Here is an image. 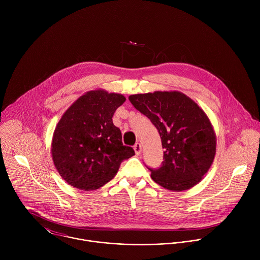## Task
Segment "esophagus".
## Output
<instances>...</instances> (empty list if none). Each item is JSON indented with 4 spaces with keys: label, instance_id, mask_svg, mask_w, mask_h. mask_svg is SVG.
Wrapping results in <instances>:
<instances>
[{
    "label": "esophagus",
    "instance_id": "34e87169",
    "mask_svg": "<svg viewBox=\"0 0 260 260\" xmlns=\"http://www.w3.org/2000/svg\"><path fill=\"white\" fill-rule=\"evenodd\" d=\"M134 150H135V153H136L137 155H139V154L141 153V151H142L141 144H140V143H136V144L134 145Z\"/></svg>",
    "mask_w": 260,
    "mask_h": 260
}]
</instances>
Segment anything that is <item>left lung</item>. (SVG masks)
<instances>
[{"label": "left lung", "mask_w": 260, "mask_h": 260, "mask_svg": "<svg viewBox=\"0 0 260 260\" xmlns=\"http://www.w3.org/2000/svg\"><path fill=\"white\" fill-rule=\"evenodd\" d=\"M129 100L148 117L161 137L164 161L157 169L148 167L151 178L172 191L199 183L216 152V137L207 115L178 91L135 94Z\"/></svg>", "instance_id": "1"}]
</instances>
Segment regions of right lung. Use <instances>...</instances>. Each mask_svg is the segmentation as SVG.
<instances>
[{
  "label": "right lung",
  "instance_id": "obj_1",
  "mask_svg": "<svg viewBox=\"0 0 260 260\" xmlns=\"http://www.w3.org/2000/svg\"><path fill=\"white\" fill-rule=\"evenodd\" d=\"M126 98L104 90L90 91L68 108L52 140L54 165L62 178L81 190H95L109 182L120 164L135 155L122 143L112 117Z\"/></svg>",
  "mask_w": 260,
  "mask_h": 260
}]
</instances>
